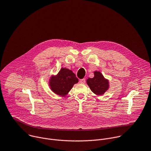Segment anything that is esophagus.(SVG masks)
I'll return each mask as SVG.
<instances>
[{
    "label": "esophagus",
    "mask_w": 151,
    "mask_h": 151,
    "mask_svg": "<svg viewBox=\"0 0 151 151\" xmlns=\"http://www.w3.org/2000/svg\"><path fill=\"white\" fill-rule=\"evenodd\" d=\"M85 82H86V80H85L84 78L81 79V80H80V81H79V83H81V84H84Z\"/></svg>",
    "instance_id": "1"
}]
</instances>
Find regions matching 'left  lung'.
<instances>
[{
  "instance_id": "1",
  "label": "left lung",
  "mask_w": 151,
  "mask_h": 151,
  "mask_svg": "<svg viewBox=\"0 0 151 151\" xmlns=\"http://www.w3.org/2000/svg\"><path fill=\"white\" fill-rule=\"evenodd\" d=\"M87 84L90 90L97 95H102L109 88V81L99 71L94 72V77L88 78Z\"/></svg>"
}]
</instances>
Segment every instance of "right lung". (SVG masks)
<instances>
[{
    "instance_id": "right-lung-1",
    "label": "right lung",
    "mask_w": 151,
    "mask_h": 151,
    "mask_svg": "<svg viewBox=\"0 0 151 151\" xmlns=\"http://www.w3.org/2000/svg\"><path fill=\"white\" fill-rule=\"evenodd\" d=\"M78 79L73 71L67 68H62L56 76H52L49 80V86L52 91L61 96H65L70 91Z\"/></svg>"
}]
</instances>
